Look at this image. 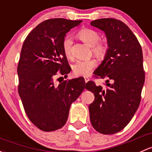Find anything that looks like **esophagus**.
I'll return each mask as SVG.
<instances>
[{
	"mask_svg": "<svg viewBox=\"0 0 152 152\" xmlns=\"http://www.w3.org/2000/svg\"><path fill=\"white\" fill-rule=\"evenodd\" d=\"M84 81H85V82L87 83V81H89V79L88 77H87V76H85V77H84Z\"/></svg>",
	"mask_w": 152,
	"mask_h": 152,
	"instance_id": "obj_1",
	"label": "esophagus"
}]
</instances>
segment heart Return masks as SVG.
<instances>
[{
    "label": "heart",
    "mask_w": 152,
    "mask_h": 152,
    "mask_svg": "<svg viewBox=\"0 0 152 152\" xmlns=\"http://www.w3.org/2000/svg\"><path fill=\"white\" fill-rule=\"evenodd\" d=\"M78 36L82 41L92 47V52L97 58L102 60L108 52V46L105 41H100V36L96 30L90 28H83L78 33ZM73 38L71 36H66L62 43L63 52L65 57L71 59L72 53ZM97 65L94 59L77 60L73 65V73L75 76H88Z\"/></svg>",
    "instance_id": "obj_1"
}]
</instances>
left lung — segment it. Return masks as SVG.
<instances>
[{"mask_svg":"<svg viewBox=\"0 0 152 152\" xmlns=\"http://www.w3.org/2000/svg\"><path fill=\"white\" fill-rule=\"evenodd\" d=\"M91 25L105 32L108 49L94 71V76L106 79V84L97 86L89 81L85 86L95 95L89 105V117L95 130L111 135L127 125L140 105L145 81L143 52L134 33L120 20L100 19Z\"/></svg>","mask_w":152,"mask_h":152,"instance_id":"left-lung-1","label":"left lung"}]
</instances>
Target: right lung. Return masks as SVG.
<instances>
[{
  "instance_id": "add662e5",
  "label": "right lung",
  "mask_w": 152,
  "mask_h": 152,
  "mask_svg": "<svg viewBox=\"0 0 152 152\" xmlns=\"http://www.w3.org/2000/svg\"><path fill=\"white\" fill-rule=\"evenodd\" d=\"M81 22L45 20L30 32L22 45L17 66L18 92L27 116L41 130L51 132L63 127L71 103L84 89L82 77L58 85L54 82L57 76H67L71 71L62 43L65 34Z\"/></svg>"
}]
</instances>
